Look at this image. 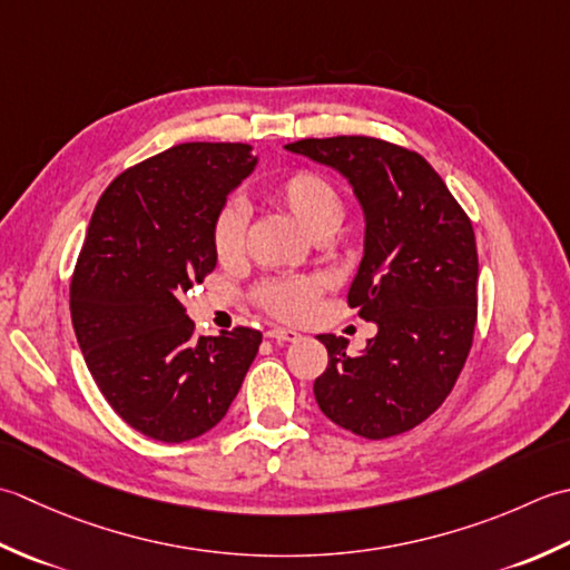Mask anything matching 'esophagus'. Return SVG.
Segmentation results:
<instances>
[{"mask_svg":"<svg viewBox=\"0 0 570 570\" xmlns=\"http://www.w3.org/2000/svg\"><path fill=\"white\" fill-rule=\"evenodd\" d=\"M265 336H271V340H275V342H297L299 332L285 330V327H271L268 332H265Z\"/></svg>","mask_w":570,"mask_h":570,"instance_id":"34e87169","label":"esophagus"}]
</instances>
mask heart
Returning <instances> with one entry per match:
<instances>
[{"mask_svg":"<svg viewBox=\"0 0 570 570\" xmlns=\"http://www.w3.org/2000/svg\"><path fill=\"white\" fill-rule=\"evenodd\" d=\"M268 199L312 236H330L344 218L340 187L315 169H295L275 179ZM212 246L218 263L234 265L246 253V212L238 202L218 206L212 220ZM322 295L320 277H271L253 289V299L268 315L287 322L305 320Z\"/></svg>","mask_w":570,"mask_h":570,"instance_id":"1","label":"heart"}]
</instances>
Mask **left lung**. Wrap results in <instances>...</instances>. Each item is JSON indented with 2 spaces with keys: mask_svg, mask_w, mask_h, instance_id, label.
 <instances>
[{
  "mask_svg": "<svg viewBox=\"0 0 570 570\" xmlns=\"http://www.w3.org/2000/svg\"><path fill=\"white\" fill-rule=\"evenodd\" d=\"M352 181L366 216L364 258L346 302L376 322L362 354L320 334L330 364L315 381L322 413L344 431L383 440L440 409L468 362L478 324L472 220L428 161L364 135L285 145Z\"/></svg>",
  "mask_w": 570,
  "mask_h": 570,
  "instance_id": "1",
  "label": "left lung"
}]
</instances>
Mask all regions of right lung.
<instances>
[{
    "label": "right lung",
    "mask_w": 570,
    "mask_h": 570,
    "mask_svg": "<svg viewBox=\"0 0 570 570\" xmlns=\"http://www.w3.org/2000/svg\"><path fill=\"white\" fill-rule=\"evenodd\" d=\"M255 167L248 145L184 142L102 191L71 277L76 340L122 421L161 443L226 415L263 334L199 336L181 295L216 268L212 220Z\"/></svg>",
    "instance_id": "add662e5"
}]
</instances>
